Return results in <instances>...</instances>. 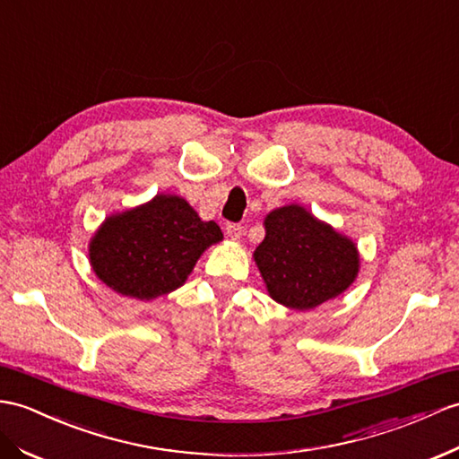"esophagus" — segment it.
Listing matches in <instances>:
<instances>
[{
	"instance_id": "34e87169",
	"label": "esophagus",
	"mask_w": 459,
	"mask_h": 459,
	"mask_svg": "<svg viewBox=\"0 0 459 459\" xmlns=\"http://www.w3.org/2000/svg\"><path fill=\"white\" fill-rule=\"evenodd\" d=\"M226 233L231 239H239L243 236V226L241 223H228Z\"/></svg>"
}]
</instances>
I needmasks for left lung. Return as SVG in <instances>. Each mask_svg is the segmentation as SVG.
<instances>
[{
  "label": "left lung",
  "instance_id": "8db88e82",
  "mask_svg": "<svg viewBox=\"0 0 459 459\" xmlns=\"http://www.w3.org/2000/svg\"><path fill=\"white\" fill-rule=\"evenodd\" d=\"M264 230L253 259L278 304L298 311L314 309L342 294L359 274L356 245L304 206L273 210L264 218Z\"/></svg>",
  "mask_w": 459,
  "mask_h": 459
}]
</instances>
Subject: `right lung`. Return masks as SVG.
<instances>
[{
	"label": "right lung",
	"instance_id": "1",
	"mask_svg": "<svg viewBox=\"0 0 459 459\" xmlns=\"http://www.w3.org/2000/svg\"><path fill=\"white\" fill-rule=\"evenodd\" d=\"M221 238L218 223L200 220L185 198L158 195L108 216L89 243V261L115 292L153 299L183 286L200 255Z\"/></svg>",
	"mask_w": 459,
	"mask_h": 459
}]
</instances>
